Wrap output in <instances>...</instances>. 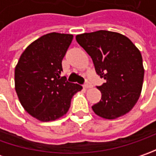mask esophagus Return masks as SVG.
<instances>
[{
  "mask_svg": "<svg viewBox=\"0 0 156 156\" xmlns=\"http://www.w3.org/2000/svg\"><path fill=\"white\" fill-rule=\"evenodd\" d=\"M84 87H85V88H90V87H92V84H91L89 81H87V82L84 84Z\"/></svg>",
  "mask_w": 156,
  "mask_h": 156,
  "instance_id": "34e87169",
  "label": "esophagus"
}]
</instances>
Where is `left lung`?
<instances>
[{
  "mask_svg": "<svg viewBox=\"0 0 156 156\" xmlns=\"http://www.w3.org/2000/svg\"><path fill=\"white\" fill-rule=\"evenodd\" d=\"M75 39L93 60L106 82L97 87L101 99L92 107L100 117L113 120L126 115L141 95L144 68L140 50L122 34L107 30L77 34Z\"/></svg>",
  "mask_w": 156,
  "mask_h": 156,
  "instance_id": "8db88e82",
  "label": "left lung"
}]
</instances>
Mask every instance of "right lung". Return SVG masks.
<instances>
[{
	"label": "right lung",
	"instance_id": "obj_1",
	"mask_svg": "<svg viewBox=\"0 0 156 156\" xmlns=\"http://www.w3.org/2000/svg\"><path fill=\"white\" fill-rule=\"evenodd\" d=\"M73 34H47L35 40L21 54L15 66V87L27 113L41 122L55 121L67 114L79 84L61 77L62 61Z\"/></svg>",
	"mask_w": 156,
	"mask_h": 156
}]
</instances>
